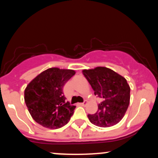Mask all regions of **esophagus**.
Segmentation results:
<instances>
[{"instance_id":"1","label":"esophagus","mask_w":158,"mask_h":158,"mask_svg":"<svg viewBox=\"0 0 158 158\" xmlns=\"http://www.w3.org/2000/svg\"><path fill=\"white\" fill-rule=\"evenodd\" d=\"M87 103H88V101H86V100H85L84 102H81V103H80V105L81 106H86L87 105Z\"/></svg>"}]
</instances>
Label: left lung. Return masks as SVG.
I'll use <instances>...</instances> for the list:
<instances>
[{
  "label": "left lung",
  "mask_w": 158,
  "mask_h": 158,
  "mask_svg": "<svg viewBox=\"0 0 158 158\" xmlns=\"http://www.w3.org/2000/svg\"><path fill=\"white\" fill-rule=\"evenodd\" d=\"M83 75L102 102L94 114H88L92 124L110 127L117 124L124 117L130 101V87L126 79L105 67L83 70Z\"/></svg>",
  "instance_id": "obj_1"
}]
</instances>
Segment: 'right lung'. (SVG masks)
Returning a JSON list of instances; mask_svg holds the SVG:
<instances>
[{
  "label": "right lung",
  "mask_w": 158,
  "mask_h": 158,
  "mask_svg": "<svg viewBox=\"0 0 158 158\" xmlns=\"http://www.w3.org/2000/svg\"><path fill=\"white\" fill-rule=\"evenodd\" d=\"M74 74L73 70L49 68L29 83L24 90V101L36 123L52 129L68 123L76 106L66 102L63 87Z\"/></svg>",
  "instance_id": "obj_1"
}]
</instances>
